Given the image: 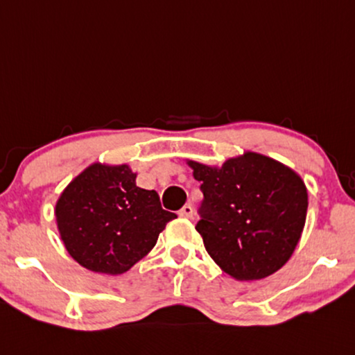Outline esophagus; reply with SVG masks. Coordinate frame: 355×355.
<instances>
[{"label":"esophagus","instance_id":"1","mask_svg":"<svg viewBox=\"0 0 355 355\" xmlns=\"http://www.w3.org/2000/svg\"><path fill=\"white\" fill-rule=\"evenodd\" d=\"M193 211H194L193 205H191V204H187V205H183L182 210L178 211V215H180V216H183V218H191V216H193Z\"/></svg>","mask_w":355,"mask_h":355}]
</instances>
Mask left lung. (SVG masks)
<instances>
[{"label": "left lung", "mask_w": 355, "mask_h": 355, "mask_svg": "<svg viewBox=\"0 0 355 355\" xmlns=\"http://www.w3.org/2000/svg\"><path fill=\"white\" fill-rule=\"evenodd\" d=\"M204 200L196 230L205 250L236 280L271 276L298 245L308 211V189L292 168L247 151L223 166L188 161Z\"/></svg>", "instance_id": "8db88e82"}]
</instances>
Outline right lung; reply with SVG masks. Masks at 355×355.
Instances as JSON below:
<instances>
[{
  "label": "right lung",
  "mask_w": 355,
  "mask_h": 355,
  "mask_svg": "<svg viewBox=\"0 0 355 355\" xmlns=\"http://www.w3.org/2000/svg\"><path fill=\"white\" fill-rule=\"evenodd\" d=\"M127 164L94 162L68 183L55 204L60 239L89 271L123 274L150 253L175 214L156 191L139 188Z\"/></svg>",
  "instance_id": "add662e5"
}]
</instances>
